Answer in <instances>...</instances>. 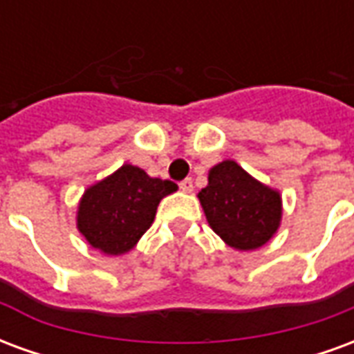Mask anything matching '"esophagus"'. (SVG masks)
Here are the masks:
<instances>
[{
    "label": "esophagus",
    "mask_w": 354,
    "mask_h": 354,
    "mask_svg": "<svg viewBox=\"0 0 354 354\" xmlns=\"http://www.w3.org/2000/svg\"><path fill=\"white\" fill-rule=\"evenodd\" d=\"M180 189H182L184 193H192L193 192L192 178H185V180H182V182H180Z\"/></svg>",
    "instance_id": "34e87169"
}]
</instances>
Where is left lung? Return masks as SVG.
<instances>
[{"label": "left lung", "instance_id": "8db88e82", "mask_svg": "<svg viewBox=\"0 0 354 354\" xmlns=\"http://www.w3.org/2000/svg\"><path fill=\"white\" fill-rule=\"evenodd\" d=\"M208 225L235 250L267 245L281 227V193L250 176L231 159L208 170V184L199 192Z\"/></svg>", "mask_w": 354, "mask_h": 354}]
</instances>
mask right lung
<instances>
[{
    "label": "right lung",
    "mask_w": 354,
    "mask_h": 354,
    "mask_svg": "<svg viewBox=\"0 0 354 354\" xmlns=\"http://www.w3.org/2000/svg\"><path fill=\"white\" fill-rule=\"evenodd\" d=\"M176 189L170 180L151 178L134 165H123L85 189L77 205V230L102 254L131 252L153 223L162 197Z\"/></svg>",
    "instance_id": "right-lung-1"
}]
</instances>
